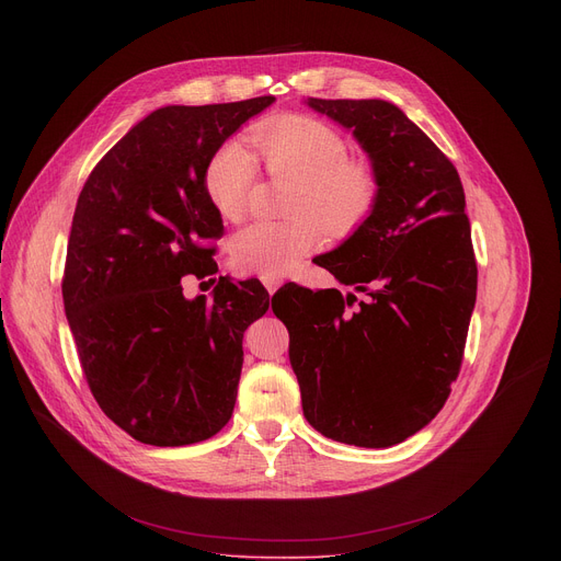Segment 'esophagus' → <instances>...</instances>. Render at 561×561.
Instances as JSON below:
<instances>
[{
	"mask_svg": "<svg viewBox=\"0 0 561 561\" xmlns=\"http://www.w3.org/2000/svg\"><path fill=\"white\" fill-rule=\"evenodd\" d=\"M261 282H263L265 290L271 293V296H273V293L284 284V279H279V277H261Z\"/></svg>",
	"mask_w": 561,
	"mask_h": 561,
	"instance_id": "1",
	"label": "esophagus"
}]
</instances>
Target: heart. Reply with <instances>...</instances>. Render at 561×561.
<instances>
[{"instance_id": "b5f03b06", "label": "heart", "mask_w": 561, "mask_h": 561, "mask_svg": "<svg viewBox=\"0 0 561 561\" xmlns=\"http://www.w3.org/2000/svg\"><path fill=\"white\" fill-rule=\"evenodd\" d=\"M248 142L273 174L298 182L293 216H313L325 231L341 236L370 214L377 199L375 172L347 159L345 140L325 123L288 113L259 123ZM256 161L239 140L222 142L206 163L204 186L218 214L227 220L248 209ZM311 218L293 222H250L233 236L231 259L243 273L284 277L320 243V228Z\"/></svg>"}]
</instances>
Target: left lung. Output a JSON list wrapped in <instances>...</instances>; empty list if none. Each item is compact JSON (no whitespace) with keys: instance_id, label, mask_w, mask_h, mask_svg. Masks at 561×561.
Masks as SVG:
<instances>
[{"instance_id":"obj_1","label":"left lung","mask_w":561,"mask_h":561,"mask_svg":"<svg viewBox=\"0 0 561 561\" xmlns=\"http://www.w3.org/2000/svg\"><path fill=\"white\" fill-rule=\"evenodd\" d=\"M352 134L370 161L377 199L347 239L316 256L364 293H275L288 330L305 419L322 436L391 448L423 430L459 375L478 265L455 165L385 100H305Z\"/></svg>"}]
</instances>
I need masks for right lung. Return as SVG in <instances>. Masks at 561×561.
<instances>
[{
	"instance_id": "obj_1",
	"label": "right lung",
	"mask_w": 561,
	"mask_h": 561,
	"mask_svg": "<svg viewBox=\"0 0 561 561\" xmlns=\"http://www.w3.org/2000/svg\"><path fill=\"white\" fill-rule=\"evenodd\" d=\"M273 102L157 108L111 147L77 199L66 318L98 404L140 444L191 446L231 419L243 332L271 296L256 279L220 277L214 302L186 300L182 277L214 268L204 241L222 233L206 163Z\"/></svg>"
}]
</instances>
